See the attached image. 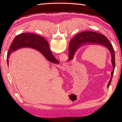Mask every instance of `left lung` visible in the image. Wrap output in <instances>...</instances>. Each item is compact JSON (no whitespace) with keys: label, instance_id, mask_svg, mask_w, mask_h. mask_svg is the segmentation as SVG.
Returning <instances> with one entry per match:
<instances>
[{"label":"left lung","instance_id":"left-lung-1","mask_svg":"<svg viewBox=\"0 0 122 122\" xmlns=\"http://www.w3.org/2000/svg\"><path fill=\"white\" fill-rule=\"evenodd\" d=\"M84 44H99L105 47L109 51L112 56V64L113 70L111 73V78L107 84L109 87L111 83L115 68V54L113 47L106 36L101 34L93 31H84L80 32L74 37L70 43L69 48V59L74 58L77 50Z\"/></svg>","mask_w":122,"mask_h":122}]
</instances>
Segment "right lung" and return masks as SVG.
Segmentation results:
<instances>
[{
    "label": "right lung",
    "instance_id": "obj_1",
    "mask_svg": "<svg viewBox=\"0 0 122 122\" xmlns=\"http://www.w3.org/2000/svg\"><path fill=\"white\" fill-rule=\"evenodd\" d=\"M23 47H30L35 49L42 54L50 62L54 64L60 63L51 53L47 41L41 36L31 33H23L15 38L10 47L7 55L8 59L9 58L10 54L13 52ZM8 59L7 62L9 65Z\"/></svg>",
    "mask_w": 122,
    "mask_h": 122
}]
</instances>
